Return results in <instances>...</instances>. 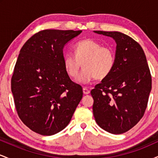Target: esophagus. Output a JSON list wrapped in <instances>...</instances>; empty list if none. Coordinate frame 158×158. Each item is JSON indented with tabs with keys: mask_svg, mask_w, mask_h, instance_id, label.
<instances>
[{
	"mask_svg": "<svg viewBox=\"0 0 158 158\" xmlns=\"http://www.w3.org/2000/svg\"><path fill=\"white\" fill-rule=\"evenodd\" d=\"M83 93H84V94H90V90L88 89V88H83Z\"/></svg>",
	"mask_w": 158,
	"mask_h": 158,
	"instance_id": "34e87169",
	"label": "esophagus"
}]
</instances>
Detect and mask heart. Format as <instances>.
Here are the masks:
<instances>
[{"mask_svg": "<svg viewBox=\"0 0 158 158\" xmlns=\"http://www.w3.org/2000/svg\"><path fill=\"white\" fill-rule=\"evenodd\" d=\"M74 55L66 54L63 62L67 73L77 78L81 64L84 69L78 77V81L88 83L95 78L102 80L110 75L116 61L115 52L110 47L102 46L92 39H85L74 45Z\"/></svg>", "mask_w": 158, "mask_h": 158, "instance_id": "obj_1", "label": "heart"}]
</instances>
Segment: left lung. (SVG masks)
Listing matches in <instances>:
<instances>
[{"mask_svg":"<svg viewBox=\"0 0 158 158\" xmlns=\"http://www.w3.org/2000/svg\"><path fill=\"white\" fill-rule=\"evenodd\" d=\"M94 32L117 43L113 70L90 91L94 118L105 131L120 135L144 115L152 89L151 73L143 48L132 38L119 32Z\"/></svg>","mask_w":158,"mask_h":158,"instance_id":"8db88e82","label":"left lung"}]
</instances>
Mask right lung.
<instances>
[{
	"label": "right lung",
	"mask_w": 158,
	"mask_h": 158,
	"mask_svg": "<svg viewBox=\"0 0 158 158\" xmlns=\"http://www.w3.org/2000/svg\"><path fill=\"white\" fill-rule=\"evenodd\" d=\"M81 30H44L26 41L14 68L11 88L18 115L30 129L53 135L70 123L82 98L64 66L63 48Z\"/></svg>",
	"instance_id": "add662e5"
}]
</instances>
